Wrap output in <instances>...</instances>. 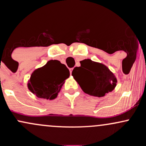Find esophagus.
Wrapping results in <instances>:
<instances>
[{"label":"esophagus","mask_w":146,"mask_h":146,"mask_svg":"<svg viewBox=\"0 0 146 146\" xmlns=\"http://www.w3.org/2000/svg\"><path fill=\"white\" fill-rule=\"evenodd\" d=\"M73 68H70V69H69V71H70V73H71V75L72 74V71H73Z\"/></svg>","instance_id":"obj_1"}]
</instances>
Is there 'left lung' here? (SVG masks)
Returning a JSON list of instances; mask_svg holds the SVG:
<instances>
[{"label": "left lung", "mask_w": 146, "mask_h": 146, "mask_svg": "<svg viewBox=\"0 0 146 146\" xmlns=\"http://www.w3.org/2000/svg\"><path fill=\"white\" fill-rule=\"evenodd\" d=\"M81 66L75 67L72 75L85 93L95 97H103L116 86L117 80L109 68L91 60L80 62Z\"/></svg>", "instance_id": "left-lung-1"}]
</instances>
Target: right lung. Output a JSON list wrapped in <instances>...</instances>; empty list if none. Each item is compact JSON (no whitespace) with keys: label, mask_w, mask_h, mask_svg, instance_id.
I'll use <instances>...</instances> for the list:
<instances>
[{"label":"right lung","mask_w":146,"mask_h":146,"mask_svg":"<svg viewBox=\"0 0 146 146\" xmlns=\"http://www.w3.org/2000/svg\"><path fill=\"white\" fill-rule=\"evenodd\" d=\"M69 75V70L64 64L58 60H49L44 66L33 72L28 88L38 98L53 100Z\"/></svg>","instance_id":"obj_1"}]
</instances>
